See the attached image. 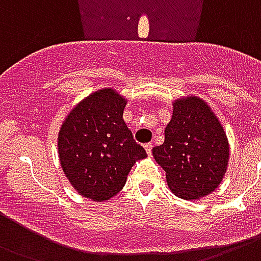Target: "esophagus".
Returning a JSON list of instances; mask_svg holds the SVG:
<instances>
[{"label": "esophagus", "mask_w": 261, "mask_h": 261, "mask_svg": "<svg viewBox=\"0 0 261 261\" xmlns=\"http://www.w3.org/2000/svg\"><path fill=\"white\" fill-rule=\"evenodd\" d=\"M144 149H145V152L148 153V155H151V151H152V144H151V143H148V144H145L144 145Z\"/></svg>", "instance_id": "34e87169"}]
</instances>
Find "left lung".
<instances>
[{"label": "left lung", "instance_id": "left-lung-1", "mask_svg": "<svg viewBox=\"0 0 261 261\" xmlns=\"http://www.w3.org/2000/svg\"><path fill=\"white\" fill-rule=\"evenodd\" d=\"M152 155L177 197L199 200L213 193L225 178L230 147L211 106L196 95H187L173 102L165 143L153 147Z\"/></svg>", "mask_w": 261, "mask_h": 261}]
</instances>
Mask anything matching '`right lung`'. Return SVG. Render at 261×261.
<instances>
[{
    "mask_svg": "<svg viewBox=\"0 0 261 261\" xmlns=\"http://www.w3.org/2000/svg\"><path fill=\"white\" fill-rule=\"evenodd\" d=\"M126 103L117 90L102 88L80 100L62 121L60 165L86 199H112L124 188L133 165L147 156L122 118Z\"/></svg>",
    "mask_w": 261,
    "mask_h": 261,
    "instance_id": "1",
    "label": "right lung"
}]
</instances>
